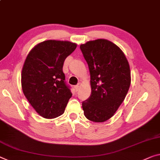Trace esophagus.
Here are the masks:
<instances>
[{"mask_svg":"<svg viewBox=\"0 0 160 160\" xmlns=\"http://www.w3.org/2000/svg\"><path fill=\"white\" fill-rule=\"evenodd\" d=\"M81 84H82V83H78V85L75 86V90L77 91V92H78V89H79V88H81Z\"/></svg>","mask_w":160,"mask_h":160,"instance_id":"34e87169","label":"esophagus"}]
</instances>
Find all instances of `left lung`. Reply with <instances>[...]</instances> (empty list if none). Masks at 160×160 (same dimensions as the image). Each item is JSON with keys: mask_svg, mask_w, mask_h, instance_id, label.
<instances>
[{"mask_svg": "<svg viewBox=\"0 0 160 160\" xmlns=\"http://www.w3.org/2000/svg\"><path fill=\"white\" fill-rule=\"evenodd\" d=\"M88 63L92 94L82 103L87 119L104 122L114 116L126 97L131 83L128 61L119 46L99 38L81 44Z\"/></svg>", "mask_w": 160, "mask_h": 160, "instance_id": "obj_1", "label": "left lung"}]
</instances>
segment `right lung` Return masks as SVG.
<instances>
[{
  "label": "right lung",
  "instance_id": "right-lung-1",
  "mask_svg": "<svg viewBox=\"0 0 160 160\" xmlns=\"http://www.w3.org/2000/svg\"><path fill=\"white\" fill-rule=\"evenodd\" d=\"M77 46L68 41H44L29 51L24 61L22 90L35 111L45 119L63 114L72 97L64 82L63 65Z\"/></svg>",
  "mask_w": 160,
  "mask_h": 160
}]
</instances>
